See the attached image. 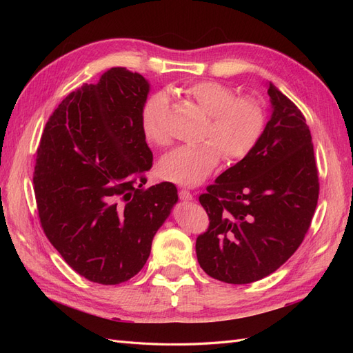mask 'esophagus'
<instances>
[{
    "mask_svg": "<svg viewBox=\"0 0 353 353\" xmlns=\"http://www.w3.org/2000/svg\"><path fill=\"white\" fill-rule=\"evenodd\" d=\"M179 199L183 201H191V200H193V194H191L190 191H187V190H181L179 191Z\"/></svg>",
    "mask_w": 353,
    "mask_h": 353,
    "instance_id": "34e87169",
    "label": "esophagus"
}]
</instances>
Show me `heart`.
Masks as SVG:
<instances>
[{
	"label": "heart",
	"instance_id": "obj_1",
	"mask_svg": "<svg viewBox=\"0 0 353 353\" xmlns=\"http://www.w3.org/2000/svg\"><path fill=\"white\" fill-rule=\"evenodd\" d=\"M185 99L208 114L203 138L196 145H181L166 153L157 165L160 178L185 187L201 184L219 163L221 152L227 160H240L258 144L263 132L265 114L261 104L250 97H234L225 85L201 81L183 90ZM168 109L165 95L148 99L141 110V130L148 143L166 145L169 135L163 117Z\"/></svg>",
	"mask_w": 353,
	"mask_h": 353
}]
</instances>
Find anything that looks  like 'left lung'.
I'll return each mask as SVG.
<instances>
[{"label": "left lung", "mask_w": 353, "mask_h": 353, "mask_svg": "<svg viewBox=\"0 0 353 353\" xmlns=\"http://www.w3.org/2000/svg\"><path fill=\"white\" fill-rule=\"evenodd\" d=\"M266 88L271 116L258 144L199 197L210 223L197 237V261L228 284H249L279 270L302 244L318 203L305 117L274 83Z\"/></svg>", "instance_id": "obj_1"}]
</instances>
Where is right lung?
<instances>
[{"label": "right lung", "mask_w": 353, "mask_h": 353, "mask_svg": "<svg viewBox=\"0 0 353 353\" xmlns=\"http://www.w3.org/2000/svg\"><path fill=\"white\" fill-rule=\"evenodd\" d=\"M150 83L125 68L83 83L50 116L34 174L41 225L72 270L104 285L141 271L178 203L172 183L145 188L153 153L141 130Z\"/></svg>", "instance_id": "1"}]
</instances>
